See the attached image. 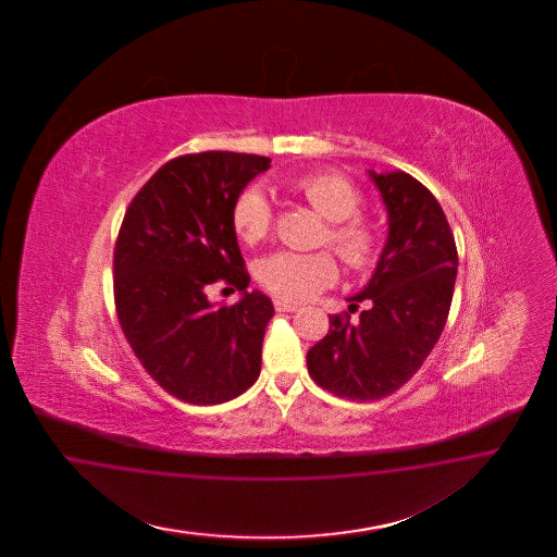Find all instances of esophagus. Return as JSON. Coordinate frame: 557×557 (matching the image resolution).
<instances>
[{
    "mask_svg": "<svg viewBox=\"0 0 557 557\" xmlns=\"http://www.w3.org/2000/svg\"><path fill=\"white\" fill-rule=\"evenodd\" d=\"M273 306H275V310L277 312H294V310H298V306L296 304L286 302V300H273Z\"/></svg>",
    "mask_w": 557,
    "mask_h": 557,
    "instance_id": "obj_1",
    "label": "esophagus"
}]
</instances>
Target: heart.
<instances>
[{
    "label": "heart",
    "mask_w": 557,
    "mask_h": 557,
    "mask_svg": "<svg viewBox=\"0 0 557 557\" xmlns=\"http://www.w3.org/2000/svg\"><path fill=\"white\" fill-rule=\"evenodd\" d=\"M294 189L322 219L329 220L321 243L329 245L349 270L363 273L377 265L384 249V235L373 220L359 214L363 194L354 182L338 173L321 171L298 180ZM231 219L243 243L257 245L265 240L273 228V210L263 189L257 186L243 189L233 203ZM257 277L275 298L302 302L333 286L337 282L338 268L329 251H277L259 261Z\"/></svg>",
    "instance_id": "obj_1"
}]
</instances>
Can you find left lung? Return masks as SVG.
<instances>
[{
  "label": "left lung",
  "mask_w": 557,
  "mask_h": 557,
  "mask_svg": "<svg viewBox=\"0 0 557 557\" xmlns=\"http://www.w3.org/2000/svg\"><path fill=\"white\" fill-rule=\"evenodd\" d=\"M389 216L388 243L359 314L329 317V333L306 355L310 377L338 398L380 400L403 388L437 345L449 317L457 247L437 198L405 171L371 173Z\"/></svg>",
  "instance_id": "8db88e82"
}]
</instances>
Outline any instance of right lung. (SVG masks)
Wrapping results in <instances>:
<instances>
[{"label":"right lung","mask_w":557,"mask_h":557,"mask_svg":"<svg viewBox=\"0 0 557 557\" xmlns=\"http://www.w3.org/2000/svg\"><path fill=\"white\" fill-rule=\"evenodd\" d=\"M271 159L249 152L180 154L138 189L114 247V304L140 366L171 396L220 405L251 388L273 304L247 292L233 203ZM214 283L244 292L212 305ZM224 292V289H222Z\"/></svg>","instance_id":"add662e5"}]
</instances>
